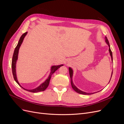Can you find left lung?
<instances>
[{
	"label": "left lung",
	"mask_w": 124,
	"mask_h": 124,
	"mask_svg": "<svg viewBox=\"0 0 124 124\" xmlns=\"http://www.w3.org/2000/svg\"><path fill=\"white\" fill-rule=\"evenodd\" d=\"M105 41H106V42L107 43V44L108 45V47H109V49H108V51H109V53H110V55L111 56V59H112V62H113V56H112V52L111 50V48H110V44H109V42H108V41L107 39V38L106 37H105ZM69 74H70V78H71V86H72V88L73 89V90L74 91H76L77 93H80V94H83V95H91V94H93V93H97V92H95V93H86V92H84L83 91H82L81 90L79 89L78 88H77L76 85H75L73 83V81H72V77H73V70L72 69L70 68V67H69ZM112 73H113V71L112 72V74H111V78H112ZM111 78L110 80V81L111 80ZM109 81V82H110ZM108 82V83H109Z\"/></svg>",
	"instance_id": "left-lung-1"
}]
</instances>
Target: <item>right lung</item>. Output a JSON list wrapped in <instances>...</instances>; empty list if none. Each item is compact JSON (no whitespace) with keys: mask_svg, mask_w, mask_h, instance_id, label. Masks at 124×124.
I'll return each mask as SVG.
<instances>
[{"mask_svg":"<svg viewBox=\"0 0 124 124\" xmlns=\"http://www.w3.org/2000/svg\"><path fill=\"white\" fill-rule=\"evenodd\" d=\"M27 32H26L21 36L19 41H18V42L17 43V46H16V48H15L14 51V53H13V57H12V73H13L14 79L15 81H16V83L18 85H19L22 88H23L24 89L26 90V91H27L32 92V93H37V92H39L44 91L46 89V88L48 87V85H49L50 81L52 75L53 74L58 68H59L60 67L63 66V65L62 64V65H57V66H52L51 68V72L49 74V76H48V78H47V79L44 82H43L42 84H40L38 86V87H36V88L32 89H25L24 87H22V86L20 84L19 82H18L17 81V77H16V64L17 60L18 59V51H19L20 47L21 46L22 42H23L25 37L26 36V35H27Z\"/></svg>","mask_w":124,"mask_h":124,"instance_id":"right-lung-1","label":"right lung"}]
</instances>
